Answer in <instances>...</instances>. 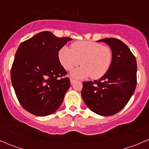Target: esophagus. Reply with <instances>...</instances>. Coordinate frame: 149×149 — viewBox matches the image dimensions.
Segmentation results:
<instances>
[{
  "mask_svg": "<svg viewBox=\"0 0 149 149\" xmlns=\"http://www.w3.org/2000/svg\"><path fill=\"white\" fill-rule=\"evenodd\" d=\"M70 84H71V85H73V84H74L75 82H76V80H74V79H70Z\"/></svg>",
  "mask_w": 149,
  "mask_h": 149,
  "instance_id": "34e87169",
  "label": "esophagus"
}]
</instances>
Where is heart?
I'll return each instance as SVG.
<instances>
[{
  "mask_svg": "<svg viewBox=\"0 0 149 149\" xmlns=\"http://www.w3.org/2000/svg\"><path fill=\"white\" fill-rule=\"evenodd\" d=\"M58 58L63 67L70 70L81 63V67L73 70L71 76L76 79L91 76L98 79L104 76L110 68L112 52L107 46L91 41L76 42L71 49L63 47L58 52Z\"/></svg>",
  "mask_w": 149,
  "mask_h": 149,
  "instance_id": "obj_1",
  "label": "heart"
}]
</instances>
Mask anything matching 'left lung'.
<instances>
[{"label": "left lung", "mask_w": 149, "mask_h": 149, "mask_svg": "<svg viewBox=\"0 0 149 149\" xmlns=\"http://www.w3.org/2000/svg\"><path fill=\"white\" fill-rule=\"evenodd\" d=\"M98 42L110 47L112 61L107 73L94 81L83 82L82 99L92 112L111 116L125 107L137 83V63L129 47L121 40L104 38Z\"/></svg>", "instance_id": "1"}]
</instances>
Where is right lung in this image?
Listing matches in <instances>:
<instances>
[{"label":"right lung","mask_w":149,"mask_h":149,"mask_svg":"<svg viewBox=\"0 0 149 149\" xmlns=\"http://www.w3.org/2000/svg\"><path fill=\"white\" fill-rule=\"evenodd\" d=\"M72 40L42 31L21 43L10 71L12 85L22 106L30 113L45 117L55 112L70 88L58 52Z\"/></svg>","instance_id":"right-lung-1"}]
</instances>
